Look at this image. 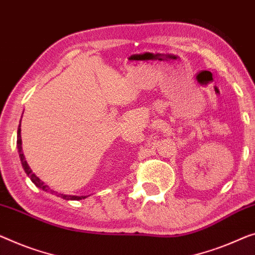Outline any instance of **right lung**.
Masks as SVG:
<instances>
[{"instance_id": "add662e5", "label": "right lung", "mask_w": 255, "mask_h": 255, "mask_svg": "<svg viewBox=\"0 0 255 255\" xmlns=\"http://www.w3.org/2000/svg\"><path fill=\"white\" fill-rule=\"evenodd\" d=\"M18 139H17V146H18V152H19V157H20V161H21V166L22 168H24L25 173L27 174V176H29L30 181L33 182L34 184L36 185L37 188L42 189L43 191H47V192H50V193H55V195H57L58 197H60V198L63 199H66V200H81V199H85L87 198L86 196H67V195H63V193H57L56 191H54V190H51L50 188L48 187V185L44 184L43 181H41L39 177H37L35 174H34L32 172V169L29 168V166L27 164V161H26L25 159V155L24 153H22V147H21V135H20V125H19L18 127Z\"/></svg>"}]
</instances>
